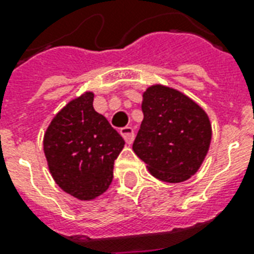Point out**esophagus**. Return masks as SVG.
I'll use <instances>...</instances> for the list:
<instances>
[{
	"mask_svg": "<svg viewBox=\"0 0 254 254\" xmlns=\"http://www.w3.org/2000/svg\"><path fill=\"white\" fill-rule=\"evenodd\" d=\"M120 134L123 135L124 139L127 141V143L130 145L133 142V139H134V130H133V127H124L120 129Z\"/></svg>",
	"mask_w": 254,
	"mask_h": 254,
	"instance_id": "esophagus-1",
	"label": "esophagus"
}]
</instances>
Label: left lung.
Masks as SVG:
<instances>
[{
	"mask_svg": "<svg viewBox=\"0 0 254 254\" xmlns=\"http://www.w3.org/2000/svg\"><path fill=\"white\" fill-rule=\"evenodd\" d=\"M142 97L143 120L133 150L159 181H187L208 153L212 137L208 116L174 88L151 85Z\"/></svg>",
	"mask_w": 254,
	"mask_h": 254,
	"instance_id": "obj_1",
	"label": "left lung"
}]
</instances>
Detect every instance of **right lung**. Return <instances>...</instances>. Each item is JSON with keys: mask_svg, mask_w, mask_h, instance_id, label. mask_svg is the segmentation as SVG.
<instances>
[{"mask_svg": "<svg viewBox=\"0 0 254 254\" xmlns=\"http://www.w3.org/2000/svg\"><path fill=\"white\" fill-rule=\"evenodd\" d=\"M124 145L117 130L93 109L92 92L71 100L58 112L43 138L54 181L80 200H92L107 191Z\"/></svg>", "mask_w": 254, "mask_h": 254, "instance_id": "obj_1", "label": "right lung"}]
</instances>
